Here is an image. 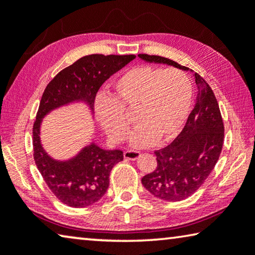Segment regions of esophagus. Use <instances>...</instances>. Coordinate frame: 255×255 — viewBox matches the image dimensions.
Returning a JSON list of instances; mask_svg holds the SVG:
<instances>
[{"label": "esophagus", "instance_id": "obj_1", "mask_svg": "<svg viewBox=\"0 0 255 255\" xmlns=\"http://www.w3.org/2000/svg\"><path fill=\"white\" fill-rule=\"evenodd\" d=\"M124 156L127 160H136L140 156V152L135 151V149H128V151L124 153Z\"/></svg>", "mask_w": 255, "mask_h": 255}]
</instances>
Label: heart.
<instances>
[{"instance_id":"b5f03b06","label":"heart","mask_w":255,"mask_h":255,"mask_svg":"<svg viewBox=\"0 0 255 255\" xmlns=\"http://www.w3.org/2000/svg\"><path fill=\"white\" fill-rule=\"evenodd\" d=\"M116 99L100 98L95 115L112 142L123 143L129 130L125 110H136L138 126L131 132L135 147L167 142L179 134L192 106L193 90L188 77L176 69L138 66L116 79Z\"/></svg>"}]
</instances>
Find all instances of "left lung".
<instances>
[{
    "mask_svg": "<svg viewBox=\"0 0 255 255\" xmlns=\"http://www.w3.org/2000/svg\"><path fill=\"white\" fill-rule=\"evenodd\" d=\"M146 62L164 63L185 71L187 67L159 55L138 54ZM197 86L196 104L185 127L173 142L155 151V170L142 178V184L157 199L177 202L199 189L219 159L224 144V123L211 87L194 72Z\"/></svg>",
    "mask_w": 255,
    "mask_h": 255,
    "instance_id": "1",
    "label": "left lung"
}]
</instances>
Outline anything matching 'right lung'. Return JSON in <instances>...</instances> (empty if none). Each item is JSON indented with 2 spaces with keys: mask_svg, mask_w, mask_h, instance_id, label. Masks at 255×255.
<instances>
[{
  "mask_svg": "<svg viewBox=\"0 0 255 255\" xmlns=\"http://www.w3.org/2000/svg\"><path fill=\"white\" fill-rule=\"evenodd\" d=\"M135 58L132 54L83 56L60 71L43 93L33 127L35 163L52 193L71 208L88 207L102 199L113 165L124 160V153L92 142L69 160H55L40 143V124L52 110L74 102L86 103L93 111L102 84Z\"/></svg>",
  "mask_w": 255,
  "mask_h": 255,
  "instance_id": "1",
  "label": "right lung"
}]
</instances>
